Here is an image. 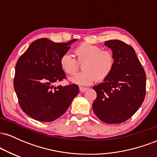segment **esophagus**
<instances>
[{"mask_svg":"<svg viewBox=\"0 0 157 157\" xmlns=\"http://www.w3.org/2000/svg\"><path fill=\"white\" fill-rule=\"evenodd\" d=\"M79 89H80V91H81V92H85L86 91H87V88L86 87H82V86H80L79 87Z\"/></svg>","mask_w":157,"mask_h":157,"instance_id":"obj_1","label":"esophagus"}]
</instances>
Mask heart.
<instances>
[{
	"mask_svg": "<svg viewBox=\"0 0 157 157\" xmlns=\"http://www.w3.org/2000/svg\"><path fill=\"white\" fill-rule=\"evenodd\" d=\"M74 53L79 62L86 61L82 66V72L70 77L74 83L88 86L97 80H105L109 76L115 65V57L112 52L102 50L97 45L82 43L77 46ZM61 68L66 74L73 75L78 68L77 60L70 54L66 53L60 59Z\"/></svg>",
	"mask_w": 157,
	"mask_h": 157,
	"instance_id": "obj_1",
	"label": "heart"
}]
</instances>
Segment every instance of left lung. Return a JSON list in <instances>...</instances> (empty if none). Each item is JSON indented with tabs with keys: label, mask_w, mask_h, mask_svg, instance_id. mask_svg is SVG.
Segmentation results:
<instances>
[{
	"label": "left lung",
	"mask_w": 157,
	"mask_h": 157,
	"mask_svg": "<svg viewBox=\"0 0 157 157\" xmlns=\"http://www.w3.org/2000/svg\"><path fill=\"white\" fill-rule=\"evenodd\" d=\"M105 45L112 50L115 65L109 76L93 87L97 98L92 108L102 122L118 124L131 117L143 102L146 75L132 46L119 40Z\"/></svg>",
	"instance_id": "8db88e82"
}]
</instances>
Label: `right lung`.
<instances>
[{
  "mask_svg": "<svg viewBox=\"0 0 157 157\" xmlns=\"http://www.w3.org/2000/svg\"><path fill=\"white\" fill-rule=\"evenodd\" d=\"M76 40L55 43L47 38L37 39L19 57L14 89L21 108L34 120L54 121L67 111L79 94L76 84L54 86L66 78L60 59Z\"/></svg>",
  "mask_w": 157,
  "mask_h": 157,
  "instance_id": "right-lung-1",
  "label": "right lung"
}]
</instances>
